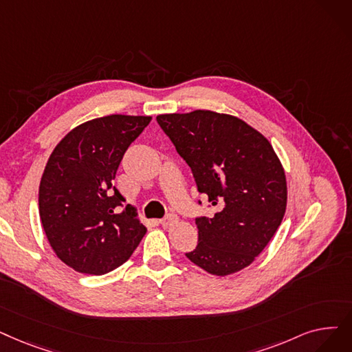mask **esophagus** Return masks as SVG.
<instances>
[{
  "label": "esophagus",
  "mask_w": 352,
  "mask_h": 352,
  "mask_svg": "<svg viewBox=\"0 0 352 352\" xmlns=\"http://www.w3.org/2000/svg\"><path fill=\"white\" fill-rule=\"evenodd\" d=\"M177 221H178V217L175 216V214H168L166 217H164V219L161 220V224H162V227H171V226H174Z\"/></svg>",
  "instance_id": "1"
}]
</instances>
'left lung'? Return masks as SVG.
Masks as SVG:
<instances>
[{
  "label": "left lung",
  "instance_id": "1",
  "mask_svg": "<svg viewBox=\"0 0 352 352\" xmlns=\"http://www.w3.org/2000/svg\"><path fill=\"white\" fill-rule=\"evenodd\" d=\"M157 120L190 165L197 190L219 208L195 219L198 244L186 256L216 276L250 266L286 211V175L273 146L233 115L198 109Z\"/></svg>",
  "mask_w": 352,
  "mask_h": 352
}]
</instances>
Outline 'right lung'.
<instances>
[{
  "label": "right lung",
  "mask_w": 352,
  "mask_h": 352,
  "mask_svg": "<svg viewBox=\"0 0 352 352\" xmlns=\"http://www.w3.org/2000/svg\"><path fill=\"white\" fill-rule=\"evenodd\" d=\"M151 116L108 115L72 129L53 149L38 188L40 220L56 256L86 274L124 265L146 227L113 187L128 146Z\"/></svg>",
  "instance_id": "1"
}]
</instances>
